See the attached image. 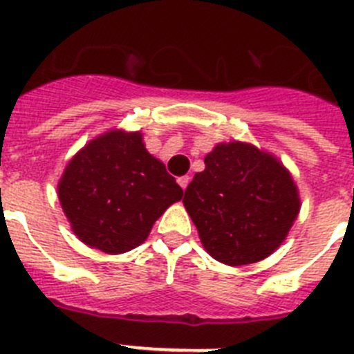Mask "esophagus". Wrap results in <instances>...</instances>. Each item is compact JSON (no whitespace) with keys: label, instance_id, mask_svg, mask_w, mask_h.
<instances>
[{"label":"esophagus","instance_id":"34e87169","mask_svg":"<svg viewBox=\"0 0 354 354\" xmlns=\"http://www.w3.org/2000/svg\"><path fill=\"white\" fill-rule=\"evenodd\" d=\"M189 180H192V177H189V175H183V177H179V179H177V183H179V186L183 187V189H186L187 184H189Z\"/></svg>","mask_w":354,"mask_h":354}]
</instances>
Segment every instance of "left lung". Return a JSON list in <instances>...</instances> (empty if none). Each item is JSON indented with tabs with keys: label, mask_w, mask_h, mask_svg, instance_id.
Listing matches in <instances>:
<instances>
[{
	"label": "left lung",
	"mask_w": 354,
	"mask_h": 354,
	"mask_svg": "<svg viewBox=\"0 0 354 354\" xmlns=\"http://www.w3.org/2000/svg\"><path fill=\"white\" fill-rule=\"evenodd\" d=\"M184 207L216 261L245 266L280 246L299 212L289 171L248 143H221L205 156L184 193Z\"/></svg>",
	"instance_id": "left-lung-1"
}]
</instances>
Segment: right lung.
Returning a JSON list of instances; mask_svg holds the SVG:
<instances>
[{
    "mask_svg": "<svg viewBox=\"0 0 354 354\" xmlns=\"http://www.w3.org/2000/svg\"><path fill=\"white\" fill-rule=\"evenodd\" d=\"M184 192L140 133H106L80 150L58 184L72 230L84 245L124 253L142 245L150 228Z\"/></svg>",
    "mask_w": 354,
    "mask_h": 354,
    "instance_id": "1",
    "label": "right lung"
}]
</instances>
